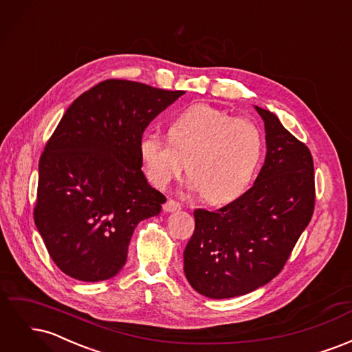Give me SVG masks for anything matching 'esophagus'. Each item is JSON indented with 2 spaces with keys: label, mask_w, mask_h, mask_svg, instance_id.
Listing matches in <instances>:
<instances>
[{
  "label": "esophagus",
  "mask_w": 352,
  "mask_h": 352,
  "mask_svg": "<svg viewBox=\"0 0 352 352\" xmlns=\"http://www.w3.org/2000/svg\"><path fill=\"white\" fill-rule=\"evenodd\" d=\"M180 208H182V206L179 204V202H176V201H173V199H168L166 204L163 206V210L166 211V212H173V211H179Z\"/></svg>",
  "instance_id": "obj_1"
}]
</instances>
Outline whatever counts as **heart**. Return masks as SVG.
Listing matches in <instances>:
<instances>
[{
  "label": "heart",
  "mask_w": 352,
  "mask_h": 352,
  "mask_svg": "<svg viewBox=\"0 0 352 352\" xmlns=\"http://www.w3.org/2000/svg\"><path fill=\"white\" fill-rule=\"evenodd\" d=\"M168 140L145 135L140 154L148 177L166 188L188 163L189 188L212 204L241 197L263 158L264 141L252 122L198 104L180 113L168 126Z\"/></svg>",
  "instance_id": "obj_1"
}]
</instances>
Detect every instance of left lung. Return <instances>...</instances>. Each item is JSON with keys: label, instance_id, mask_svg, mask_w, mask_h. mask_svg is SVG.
I'll return each instance as SVG.
<instances>
[{"label": "left lung", "instance_id": "left-lung-1", "mask_svg": "<svg viewBox=\"0 0 352 352\" xmlns=\"http://www.w3.org/2000/svg\"><path fill=\"white\" fill-rule=\"evenodd\" d=\"M264 122V164L252 188L217 211H194L184 251L189 285L212 300L250 294L278 276L314 210V166L305 144L278 116L254 105Z\"/></svg>", "mask_w": 352, "mask_h": 352}]
</instances>
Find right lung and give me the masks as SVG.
Masks as SVG:
<instances>
[{
  "mask_svg": "<svg viewBox=\"0 0 352 352\" xmlns=\"http://www.w3.org/2000/svg\"><path fill=\"white\" fill-rule=\"evenodd\" d=\"M184 91L109 79L72 102L39 160L35 225L58 269L82 282L122 270L138 223L166 197L141 170L140 142Z\"/></svg>",
  "mask_w": 352,
  "mask_h": 352,
  "instance_id": "right-lung-1",
  "label": "right lung"
}]
</instances>
